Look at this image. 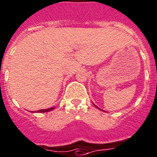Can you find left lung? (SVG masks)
Here are the masks:
<instances>
[{
  "instance_id": "1",
  "label": "left lung",
  "mask_w": 157,
  "mask_h": 157,
  "mask_svg": "<svg viewBox=\"0 0 157 157\" xmlns=\"http://www.w3.org/2000/svg\"><path fill=\"white\" fill-rule=\"evenodd\" d=\"M94 106H95V107H96V108H98V109H100V108H98V107H97V106H96V105H94Z\"/></svg>"
}]
</instances>
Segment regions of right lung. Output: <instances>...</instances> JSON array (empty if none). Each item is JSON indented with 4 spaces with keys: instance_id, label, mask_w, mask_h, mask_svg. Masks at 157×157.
Returning <instances> with one entry per match:
<instances>
[{
    "instance_id": "obj_1",
    "label": "right lung",
    "mask_w": 157,
    "mask_h": 157,
    "mask_svg": "<svg viewBox=\"0 0 157 157\" xmlns=\"http://www.w3.org/2000/svg\"><path fill=\"white\" fill-rule=\"evenodd\" d=\"M55 108H48V109H42V110H39V111H36V112H40V113H43V112H50L52 110H53Z\"/></svg>"
}]
</instances>
